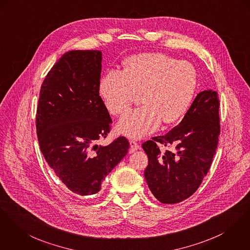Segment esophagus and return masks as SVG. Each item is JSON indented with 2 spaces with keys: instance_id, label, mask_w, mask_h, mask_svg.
<instances>
[{
  "instance_id": "obj_1",
  "label": "esophagus",
  "mask_w": 250,
  "mask_h": 250,
  "mask_svg": "<svg viewBox=\"0 0 250 250\" xmlns=\"http://www.w3.org/2000/svg\"><path fill=\"white\" fill-rule=\"evenodd\" d=\"M139 145H138V143H136L135 141H130V150H129V152L130 153H133L135 150H137V149H139Z\"/></svg>"
}]
</instances>
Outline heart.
<instances>
[{"mask_svg": "<svg viewBox=\"0 0 250 250\" xmlns=\"http://www.w3.org/2000/svg\"><path fill=\"white\" fill-rule=\"evenodd\" d=\"M198 84L196 68L187 61L164 53L146 52L127 58L121 71L111 69L99 83V93L112 115L124 114L141 94L145 104L124 116L119 133L140 139L161 123L173 125L188 112Z\"/></svg>", "mask_w": 250, "mask_h": 250, "instance_id": "1", "label": "heart"}]
</instances>
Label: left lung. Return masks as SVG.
I'll return each mask as SVG.
<instances>
[{
    "mask_svg": "<svg viewBox=\"0 0 250 250\" xmlns=\"http://www.w3.org/2000/svg\"><path fill=\"white\" fill-rule=\"evenodd\" d=\"M219 106L216 91H202L177 126L143 144L148 157L145 178L161 203L176 204L188 199L208 172L220 135ZM158 143L175 148L162 153Z\"/></svg>",
    "mask_w": 250,
    "mask_h": 250,
    "instance_id": "left-lung-1",
    "label": "left lung"
}]
</instances>
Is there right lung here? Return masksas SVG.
Segmentation results:
<instances>
[{"label": "right lung", "mask_w": 250, "mask_h": 250, "mask_svg": "<svg viewBox=\"0 0 250 250\" xmlns=\"http://www.w3.org/2000/svg\"><path fill=\"white\" fill-rule=\"evenodd\" d=\"M101 71V51H68L47 73L40 91L36 129L41 151L62 184L80 196L99 192L129 148L125 137L105 146L97 144L109 133L112 123L99 95Z\"/></svg>", "instance_id": "obj_1"}]
</instances>
